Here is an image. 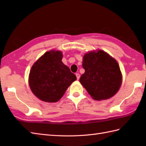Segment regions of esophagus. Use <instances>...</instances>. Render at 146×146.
Segmentation results:
<instances>
[{
  "instance_id": "esophagus-1",
  "label": "esophagus",
  "mask_w": 146,
  "mask_h": 146,
  "mask_svg": "<svg viewBox=\"0 0 146 146\" xmlns=\"http://www.w3.org/2000/svg\"><path fill=\"white\" fill-rule=\"evenodd\" d=\"M76 79L77 80H78L80 79V75L79 73H76Z\"/></svg>"
}]
</instances>
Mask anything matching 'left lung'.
<instances>
[{"mask_svg": "<svg viewBox=\"0 0 146 146\" xmlns=\"http://www.w3.org/2000/svg\"><path fill=\"white\" fill-rule=\"evenodd\" d=\"M82 66L85 71L80 82L95 100H106L119 90L122 83L120 67L107 52L99 50L85 54Z\"/></svg>", "mask_w": 146, "mask_h": 146, "instance_id": "obj_1", "label": "left lung"}]
</instances>
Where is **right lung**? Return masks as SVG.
Instances as JSON below:
<instances>
[{
  "label": "right lung",
  "mask_w": 146,
  "mask_h": 146,
  "mask_svg": "<svg viewBox=\"0 0 146 146\" xmlns=\"http://www.w3.org/2000/svg\"><path fill=\"white\" fill-rule=\"evenodd\" d=\"M61 51H48L34 64L30 71L29 83L33 93L46 102H58L71 83L75 74L61 61Z\"/></svg>",
  "instance_id": "obj_1"
}]
</instances>
